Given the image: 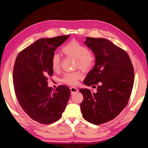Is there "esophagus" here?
Wrapping results in <instances>:
<instances>
[{
    "label": "esophagus",
    "mask_w": 148,
    "mask_h": 148,
    "mask_svg": "<svg viewBox=\"0 0 148 148\" xmlns=\"http://www.w3.org/2000/svg\"><path fill=\"white\" fill-rule=\"evenodd\" d=\"M70 91H71V95H73V94L75 93V92H77L78 91V89L77 88H76L75 87H71L70 88Z\"/></svg>",
    "instance_id": "34e87169"
}]
</instances>
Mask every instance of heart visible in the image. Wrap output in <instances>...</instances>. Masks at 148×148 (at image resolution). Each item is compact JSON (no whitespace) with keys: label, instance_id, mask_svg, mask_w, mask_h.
<instances>
[{"label":"heart","instance_id":"1","mask_svg":"<svg viewBox=\"0 0 148 148\" xmlns=\"http://www.w3.org/2000/svg\"><path fill=\"white\" fill-rule=\"evenodd\" d=\"M62 52L66 56L76 59V65L83 71L91 69L95 62V57L92 53L83 44L77 41H71L62 49ZM51 65L53 70H58L60 68V60L59 56L55 53L51 59ZM82 75L79 71L66 73L64 75L62 82L69 85H76Z\"/></svg>","mask_w":148,"mask_h":148}]
</instances>
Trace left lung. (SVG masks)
Here are the masks:
<instances>
[{
	"mask_svg": "<svg viewBox=\"0 0 148 148\" xmlns=\"http://www.w3.org/2000/svg\"><path fill=\"white\" fill-rule=\"evenodd\" d=\"M84 44L95 54V65L83 83L97 85L96 92L79 89L83 118L95 125L113 120L128 104L134 83V70L128 53L109 40L86 38Z\"/></svg>",
	"mask_w": 148,
	"mask_h": 148,
	"instance_id": "1",
	"label": "left lung"
}]
</instances>
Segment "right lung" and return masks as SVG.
I'll list each match as a JSON object with an SVG mask.
<instances>
[{
	"label": "right lung",
	"mask_w": 148,
	"mask_h": 148,
	"mask_svg": "<svg viewBox=\"0 0 148 148\" xmlns=\"http://www.w3.org/2000/svg\"><path fill=\"white\" fill-rule=\"evenodd\" d=\"M70 37L60 36L37 40L19 53L13 71L15 95L22 109L33 120L51 124L60 119L70 96L65 85L55 91L47 78L53 70L51 59L56 49Z\"/></svg>",
	"instance_id": "obj_1"
}]
</instances>
